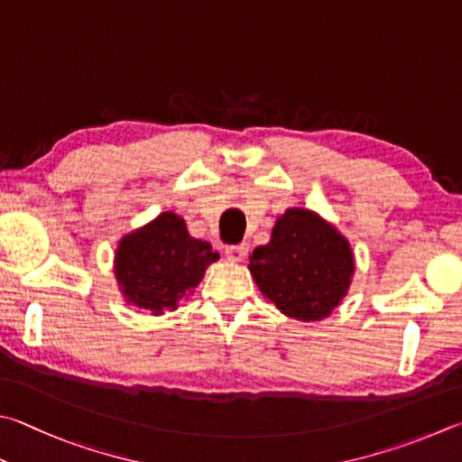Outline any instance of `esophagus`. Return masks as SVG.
I'll return each instance as SVG.
<instances>
[{"instance_id":"1","label":"esophagus","mask_w":462,"mask_h":462,"mask_svg":"<svg viewBox=\"0 0 462 462\" xmlns=\"http://www.w3.org/2000/svg\"><path fill=\"white\" fill-rule=\"evenodd\" d=\"M224 254H226V258L230 260V263H242V260H245L246 254H248V245H232V246H226Z\"/></svg>"}]
</instances>
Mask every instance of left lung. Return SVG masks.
Returning a JSON list of instances; mask_svg holds the SVG:
<instances>
[{
	"label": "left lung",
	"instance_id": "obj_1",
	"mask_svg": "<svg viewBox=\"0 0 462 462\" xmlns=\"http://www.w3.org/2000/svg\"><path fill=\"white\" fill-rule=\"evenodd\" d=\"M248 271L263 295L297 321H323L341 305L356 274L349 240L313 209L287 208Z\"/></svg>",
	"mask_w": 462,
	"mask_h": 462
}]
</instances>
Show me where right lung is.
Listing matches in <instances>:
<instances>
[{
  "mask_svg": "<svg viewBox=\"0 0 462 462\" xmlns=\"http://www.w3.org/2000/svg\"><path fill=\"white\" fill-rule=\"evenodd\" d=\"M217 258L208 242L189 236L181 216L162 212L119 240L113 273L125 303L159 317L194 295Z\"/></svg>",
  "mask_w": 462,
  "mask_h": 462,
  "instance_id": "1",
  "label": "right lung"
}]
</instances>
